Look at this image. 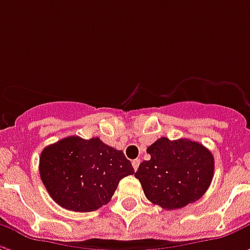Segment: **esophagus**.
<instances>
[{"label": "esophagus", "instance_id": "34e87169", "mask_svg": "<svg viewBox=\"0 0 250 250\" xmlns=\"http://www.w3.org/2000/svg\"><path fill=\"white\" fill-rule=\"evenodd\" d=\"M139 165H141V159H134L132 161V167H134V170H138V167H139Z\"/></svg>", "mask_w": 250, "mask_h": 250}]
</instances>
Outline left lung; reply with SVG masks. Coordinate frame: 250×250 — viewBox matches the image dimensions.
I'll return each instance as SVG.
<instances>
[{
    "mask_svg": "<svg viewBox=\"0 0 250 250\" xmlns=\"http://www.w3.org/2000/svg\"><path fill=\"white\" fill-rule=\"evenodd\" d=\"M150 161L135 173L146 198L166 210L195 202L209 188L214 174L213 154L198 142L159 138L148 146Z\"/></svg>",
    "mask_w": 250,
    "mask_h": 250,
    "instance_id": "8db88e82",
    "label": "left lung"
}]
</instances>
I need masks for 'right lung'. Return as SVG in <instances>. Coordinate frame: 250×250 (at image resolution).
Here are the masks:
<instances>
[{"label": "right lung", "mask_w": 250, "mask_h": 250, "mask_svg": "<svg viewBox=\"0 0 250 250\" xmlns=\"http://www.w3.org/2000/svg\"><path fill=\"white\" fill-rule=\"evenodd\" d=\"M123 151L99 138L68 136L46 146L40 155V177L62 208L87 213L108 204L119 181L134 174Z\"/></svg>", "instance_id": "right-lung-1"}]
</instances>
